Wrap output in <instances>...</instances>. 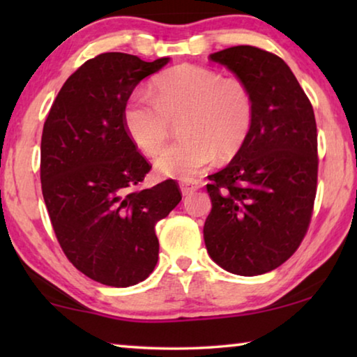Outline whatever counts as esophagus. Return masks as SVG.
<instances>
[{"label": "esophagus", "instance_id": "1", "mask_svg": "<svg viewBox=\"0 0 357 357\" xmlns=\"http://www.w3.org/2000/svg\"><path fill=\"white\" fill-rule=\"evenodd\" d=\"M181 190H183L184 195H189V193L198 190L202 187V183L197 179H189V181H181Z\"/></svg>", "mask_w": 357, "mask_h": 357}]
</instances>
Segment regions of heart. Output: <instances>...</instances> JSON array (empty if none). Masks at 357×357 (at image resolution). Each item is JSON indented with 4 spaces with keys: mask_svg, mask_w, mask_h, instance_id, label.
I'll use <instances>...</instances> for the list:
<instances>
[{
    "mask_svg": "<svg viewBox=\"0 0 357 357\" xmlns=\"http://www.w3.org/2000/svg\"><path fill=\"white\" fill-rule=\"evenodd\" d=\"M255 105L236 77L197 64H179L153 83V98L134 93L123 110L126 132L146 155L159 151L178 123L183 138L154 159L160 176L189 181L213 164L236 155L249 140Z\"/></svg>",
    "mask_w": 357,
    "mask_h": 357,
    "instance_id": "1",
    "label": "heart"
}]
</instances>
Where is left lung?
<instances>
[{"mask_svg": "<svg viewBox=\"0 0 357 357\" xmlns=\"http://www.w3.org/2000/svg\"><path fill=\"white\" fill-rule=\"evenodd\" d=\"M249 86L255 118L249 140L209 176L213 209L204 222L209 257L238 275L279 268L309 229L318 181L313 107L274 53L236 45L209 55Z\"/></svg>", "mask_w": 357, "mask_h": 357, "instance_id": "obj_1", "label": "left lung"}]
</instances>
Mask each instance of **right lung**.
<instances>
[{
	"instance_id": "obj_1",
	"label": "right lung",
	"mask_w": 357,
	"mask_h": 357,
	"mask_svg": "<svg viewBox=\"0 0 357 357\" xmlns=\"http://www.w3.org/2000/svg\"><path fill=\"white\" fill-rule=\"evenodd\" d=\"M167 63L119 52L88 59L59 89L42 130L40 184L53 231L69 261L108 287L153 273L155 223L183 198L173 179L138 189L151 164L123 123L134 88Z\"/></svg>"
}]
</instances>
